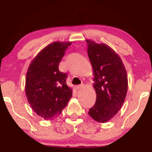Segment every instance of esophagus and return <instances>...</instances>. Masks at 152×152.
Instances as JSON below:
<instances>
[{
  "label": "esophagus",
  "instance_id": "obj_1",
  "mask_svg": "<svg viewBox=\"0 0 152 152\" xmlns=\"http://www.w3.org/2000/svg\"><path fill=\"white\" fill-rule=\"evenodd\" d=\"M83 87H84V84H80V85H78V86H77V90H80L81 88H82Z\"/></svg>",
  "mask_w": 152,
  "mask_h": 152
}]
</instances>
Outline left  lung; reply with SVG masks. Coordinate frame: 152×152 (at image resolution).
<instances>
[{
	"label": "left lung",
	"mask_w": 152,
	"mask_h": 152,
	"mask_svg": "<svg viewBox=\"0 0 152 152\" xmlns=\"http://www.w3.org/2000/svg\"><path fill=\"white\" fill-rule=\"evenodd\" d=\"M86 41L97 94L96 102L89 109L88 115L95 121L104 123L113 118L123 105L127 93V75L121 58L111 47L90 39Z\"/></svg>",
	"instance_id": "left-lung-1"
}]
</instances>
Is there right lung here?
Here are the masks:
<instances>
[{
	"label": "right lung",
	"instance_id": "1",
	"mask_svg": "<svg viewBox=\"0 0 152 152\" xmlns=\"http://www.w3.org/2000/svg\"><path fill=\"white\" fill-rule=\"evenodd\" d=\"M71 42H53L45 47L29 66L26 94L32 109L44 120L60 115L72 97L66 84L67 74L60 72L59 64Z\"/></svg>",
	"mask_w": 152,
	"mask_h": 152
}]
</instances>
